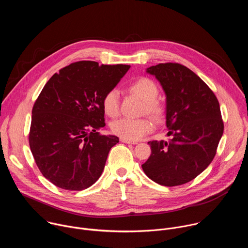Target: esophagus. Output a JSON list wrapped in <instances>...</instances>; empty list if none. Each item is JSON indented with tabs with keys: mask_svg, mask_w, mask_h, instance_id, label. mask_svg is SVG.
<instances>
[{
	"mask_svg": "<svg viewBox=\"0 0 248 248\" xmlns=\"http://www.w3.org/2000/svg\"><path fill=\"white\" fill-rule=\"evenodd\" d=\"M121 141L123 143H127V144H137L136 141H131V140H127L124 138H121Z\"/></svg>",
	"mask_w": 248,
	"mask_h": 248,
	"instance_id": "34e87169",
	"label": "esophagus"
}]
</instances>
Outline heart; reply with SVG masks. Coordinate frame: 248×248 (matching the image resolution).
Here are the masks:
<instances>
[{"label":"heart","instance_id":"1","mask_svg":"<svg viewBox=\"0 0 248 248\" xmlns=\"http://www.w3.org/2000/svg\"><path fill=\"white\" fill-rule=\"evenodd\" d=\"M128 90L131 94L137 96L144 103L145 113L156 120H160L164 115L163 106L156 101L159 95L158 86L149 78H141L132 82ZM119 91L111 89L106 93L102 100L104 113L108 117L115 118L119 114ZM154 128L153 123L146 119H120L111 124L112 131L124 139L136 141L142 139L146 134L150 133Z\"/></svg>","mask_w":248,"mask_h":248}]
</instances>
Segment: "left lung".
<instances>
[{
    "label": "left lung",
    "instance_id": "8db88e82",
    "mask_svg": "<svg viewBox=\"0 0 248 248\" xmlns=\"http://www.w3.org/2000/svg\"><path fill=\"white\" fill-rule=\"evenodd\" d=\"M166 95L165 140L149 141L151 155L141 166L153 182L164 186L186 184L213 161L224 132L219 102L192 70L167 62L146 68Z\"/></svg>",
    "mask_w": 248,
    "mask_h": 248
}]
</instances>
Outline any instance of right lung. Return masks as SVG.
Masks as SVG:
<instances>
[{
    "mask_svg": "<svg viewBox=\"0 0 248 248\" xmlns=\"http://www.w3.org/2000/svg\"><path fill=\"white\" fill-rule=\"evenodd\" d=\"M127 64L74 62L55 74L32 110L29 145L40 171L56 186L82 190L97 182L115 135L96 130L106 125L102 100L129 69Z\"/></svg>",
    "mask_w": 248,
    "mask_h": 248,
    "instance_id": "right-lung-1",
    "label": "right lung"
}]
</instances>
